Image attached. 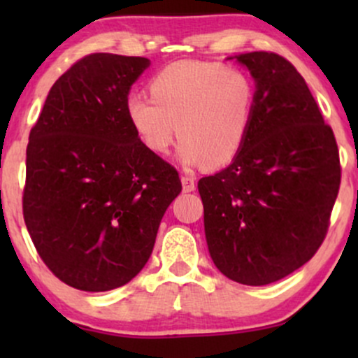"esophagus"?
Instances as JSON below:
<instances>
[{
	"mask_svg": "<svg viewBox=\"0 0 358 358\" xmlns=\"http://www.w3.org/2000/svg\"><path fill=\"white\" fill-rule=\"evenodd\" d=\"M182 185H183V192H193L196 188L195 178L188 173H182Z\"/></svg>",
	"mask_w": 358,
	"mask_h": 358,
	"instance_id": "1",
	"label": "esophagus"
}]
</instances>
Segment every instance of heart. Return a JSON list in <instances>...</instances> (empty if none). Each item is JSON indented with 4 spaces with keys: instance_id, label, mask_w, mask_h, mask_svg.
<instances>
[{
    "instance_id": "heart-1",
    "label": "heart",
    "mask_w": 358,
    "mask_h": 358,
    "mask_svg": "<svg viewBox=\"0 0 358 358\" xmlns=\"http://www.w3.org/2000/svg\"><path fill=\"white\" fill-rule=\"evenodd\" d=\"M148 89L151 97L127 96L124 110L151 153L165 155L176 134L187 166H225L239 155L256 110L248 73L215 62L178 60L155 73Z\"/></svg>"
}]
</instances>
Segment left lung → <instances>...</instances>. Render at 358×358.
<instances>
[{
	"label": "left lung",
	"mask_w": 358,
	"mask_h": 358,
	"mask_svg": "<svg viewBox=\"0 0 358 358\" xmlns=\"http://www.w3.org/2000/svg\"><path fill=\"white\" fill-rule=\"evenodd\" d=\"M256 82L249 136L225 170L200 178L208 252L248 286L306 264L327 236L340 188L334 131L305 79L273 52L236 55Z\"/></svg>",
	"instance_id": "left-lung-1"
}]
</instances>
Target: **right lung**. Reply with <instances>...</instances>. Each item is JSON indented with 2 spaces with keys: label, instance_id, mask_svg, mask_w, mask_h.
<instances>
[{
  "label": "right lung",
  "instance_id": "add662e5",
  "mask_svg": "<svg viewBox=\"0 0 358 358\" xmlns=\"http://www.w3.org/2000/svg\"><path fill=\"white\" fill-rule=\"evenodd\" d=\"M148 67L145 57L90 53L52 85L30 131L24 224L47 268L76 289L109 291L136 276L182 192L178 171L126 117Z\"/></svg>",
  "mask_w": 358,
  "mask_h": 358
}]
</instances>
